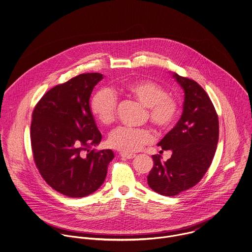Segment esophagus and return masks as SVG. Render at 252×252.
Returning <instances> with one entry per match:
<instances>
[{
	"instance_id": "34e87169",
	"label": "esophagus",
	"mask_w": 252,
	"mask_h": 252,
	"mask_svg": "<svg viewBox=\"0 0 252 252\" xmlns=\"http://www.w3.org/2000/svg\"><path fill=\"white\" fill-rule=\"evenodd\" d=\"M120 156L124 159H133L136 157V154H126V153H121Z\"/></svg>"
}]
</instances>
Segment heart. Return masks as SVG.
Segmentation results:
<instances>
[{"label": "heart", "mask_w": 252, "mask_h": 252, "mask_svg": "<svg viewBox=\"0 0 252 252\" xmlns=\"http://www.w3.org/2000/svg\"><path fill=\"white\" fill-rule=\"evenodd\" d=\"M122 93L135 99L147 108L149 120L159 129L168 130L178 116V103L168 95L159 84L151 80H139L127 84ZM116 98L108 89L98 91L92 98L91 110L104 125H110L115 118ZM154 141V134L149 129H131L119 127L108 137V144L123 153H133Z\"/></svg>", "instance_id": "b5f03b06"}]
</instances>
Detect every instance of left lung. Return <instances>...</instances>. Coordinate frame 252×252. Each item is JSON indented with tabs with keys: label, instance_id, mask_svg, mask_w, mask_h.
I'll use <instances>...</instances> for the list:
<instances>
[{
	"label": "left lung",
	"instance_id": "left-lung-1",
	"mask_svg": "<svg viewBox=\"0 0 252 252\" xmlns=\"http://www.w3.org/2000/svg\"><path fill=\"white\" fill-rule=\"evenodd\" d=\"M183 89L181 117L158 143L172 156L161 161L152 155L153 168L147 176L149 187L164 196H176L195 186L210 168L218 143L219 124L216 108L207 92L194 80L173 73Z\"/></svg>",
	"mask_w": 252,
	"mask_h": 252
}]
</instances>
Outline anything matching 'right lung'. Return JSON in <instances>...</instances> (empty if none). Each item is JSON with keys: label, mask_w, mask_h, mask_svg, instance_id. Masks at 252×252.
I'll list each match as a JSON object with an SVG mask.
<instances>
[{"label": "right lung", "mask_w": 252, "mask_h": 252, "mask_svg": "<svg viewBox=\"0 0 252 252\" xmlns=\"http://www.w3.org/2000/svg\"><path fill=\"white\" fill-rule=\"evenodd\" d=\"M102 73L79 74L39 100L32 115L31 144L36 168L54 190L81 198L104 183L112 150L89 151L101 143L89 100Z\"/></svg>", "instance_id": "add662e5"}]
</instances>
